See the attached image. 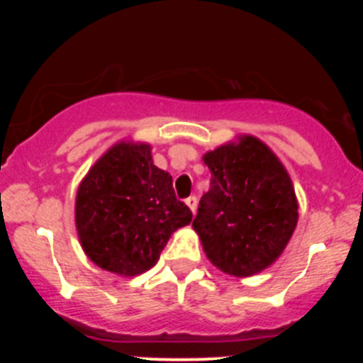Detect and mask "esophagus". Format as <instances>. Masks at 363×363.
I'll list each match as a JSON object with an SVG mask.
<instances>
[{
    "label": "esophagus",
    "instance_id": "1",
    "mask_svg": "<svg viewBox=\"0 0 363 363\" xmlns=\"http://www.w3.org/2000/svg\"><path fill=\"white\" fill-rule=\"evenodd\" d=\"M185 203L189 205V209H191L192 213H196V207H198V198L196 196H189L187 200H185Z\"/></svg>",
    "mask_w": 363,
    "mask_h": 363
}]
</instances>
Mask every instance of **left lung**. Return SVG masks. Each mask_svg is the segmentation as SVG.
<instances>
[{
	"mask_svg": "<svg viewBox=\"0 0 363 363\" xmlns=\"http://www.w3.org/2000/svg\"><path fill=\"white\" fill-rule=\"evenodd\" d=\"M211 189L192 227L207 258L233 277L267 269L289 243L298 221L293 182L264 142L238 138L203 156Z\"/></svg>",
	"mask_w": 363,
	"mask_h": 363,
	"instance_id": "obj_1",
	"label": "left lung"
}]
</instances>
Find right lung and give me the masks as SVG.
<instances>
[{"mask_svg":"<svg viewBox=\"0 0 363 363\" xmlns=\"http://www.w3.org/2000/svg\"><path fill=\"white\" fill-rule=\"evenodd\" d=\"M192 213L172 176L152 163L150 145L120 142L91 167L76 194V229L98 267L121 277L149 271Z\"/></svg>","mask_w":363,"mask_h":363,"instance_id":"right-lung-1","label":"right lung"}]
</instances>
